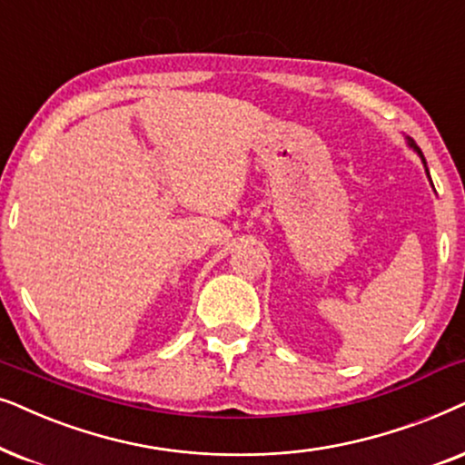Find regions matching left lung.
<instances>
[{
    "label": "left lung",
    "instance_id": "left-lung-1",
    "mask_svg": "<svg viewBox=\"0 0 465 465\" xmlns=\"http://www.w3.org/2000/svg\"><path fill=\"white\" fill-rule=\"evenodd\" d=\"M406 142H408V146H411V148H412V151L419 154V157H420V161H423V168H425V172H427V178H430V170H427L425 157H423V153H420V148H419L417 144H414V140H411V138H406ZM430 183H431V178H430ZM431 187H434V184H431Z\"/></svg>",
    "mask_w": 465,
    "mask_h": 465
}]
</instances>
